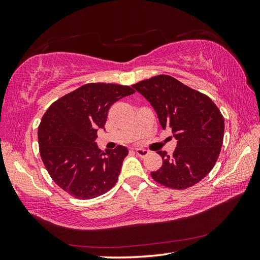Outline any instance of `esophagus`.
<instances>
[{
	"label": "esophagus",
	"instance_id": "obj_1",
	"mask_svg": "<svg viewBox=\"0 0 260 260\" xmlns=\"http://www.w3.org/2000/svg\"><path fill=\"white\" fill-rule=\"evenodd\" d=\"M135 153H136L137 155H139L140 157H145V156H147L148 151L142 150V148H137V150H135Z\"/></svg>",
	"mask_w": 260,
	"mask_h": 260
}]
</instances>
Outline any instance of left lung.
Returning <instances> with one entry per match:
<instances>
[{
  "instance_id": "left-lung-1",
  "label": "left lung",
  "mask_w": 260,
  "mask_h": 260,
  "mask_svg": "<svg viewBox=\"0 0 260 260\" xmlns=\"http://www.w3.org/2000/svg\"><path fill=\"white\" fill-rule=\"evenodd\" d=\"M155 109L162 128H171L178 141L173 155L158 152L159 170L151 173L157 183L184 190L209 174L221 151L224 120L207 95L168 75L133 85Z\"/></svg>"
}]
</instances>
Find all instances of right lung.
Masks as SVG:
<instances>
[{
    "mask_svg": "<svg viewBox=\"0 0 260 260\" xmlns=\"http://www.w3.org/2000/svg\"><path fill=\"white\" fill-rule=\"evenodd\" d=\"M135 90L116 84H86L51 104L38 128L39 147L49 175L63 191L81 200L99 197L116 184L125 146L103 152L97 147L108 109Z\"/></svg>",
    "mask_w": 260,
    "mask_h": 260,
    "instance_id": "1",
    "label": "right lung"
}]
</instances>
